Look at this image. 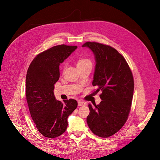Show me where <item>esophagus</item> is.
I'll return each mask as SVG.
<instances>
[{
	"mask_svg": "<svg viewBox=\"0 0 160 160\" xmlns=\"http://www.w3.org/2000/svg\"><path fill=\"white\" fill-rule=\"evenodd\" d=\"M78 105L79 106H85V105H86V102H82V101H81V100H80V101H78Z\"/></svg>",
	"mask_w": 160,
	"mask_h": 160,
	"instance_id": "1",
	"label": "esophagus"
}]
</instances>
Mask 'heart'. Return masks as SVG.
<instances>
[{
    "label": "heart",
    "instance_id": "b5f03b06",
    "mask_svg": "<svg viewBox=\"0 0 160 160\" xmlns=\"http://www.w3.org/2000/svg\"><path fill=\"white\" fill-rule=\"evenodd\" d=\"M86 65H92L90 60H88V59H80V60L77 62V67L78 66H83Z\"/></svg>",
    "mask_w": 160,
    "mask_h": 160
}]
</instances>
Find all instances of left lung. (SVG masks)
<instances>
[{
	"label": "left lung",
	"instance_id": "obj_1",
	"mask_svg": "<svg viewBox=\"0 0 160 160\" xmlns=\"http://www.w3.org/2000/svg\"><path fill=\"white\" fill-rule=\"evenodd\" d=\"M82 47L93 52L95 69L92 84L102 91L99 104H89V128L95 135L108 138L118 132L127 121L130 111L134 83L132 73L124 57L114 48L95 42Z\"/></svg>",
	"mask_w": 160,
	"mask_h": 160
}]
</instances>
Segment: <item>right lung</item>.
I'll use <instances>...</instances> for the list:
<instances>
[{
  "instance_id": "add662e5",
  "label": "right lung",
  "mask_w": 160,
  "mask_h": 160,
  "mask_svg": "<svg viewBox=\"0 0 160 160\" xmlns=\"http://www.w3.org/2000/svg\"><path fill=\"white\" fill-rule=\"evenodd\" d=\"M77 46L58 45L38 54L30 63L26 77V97L32 120L45 137L55 138L63 133L67 118L78 106L74 99L62 102L56 99L54 84L60 78V64Z\"/></svg>"
}]
</instances>
